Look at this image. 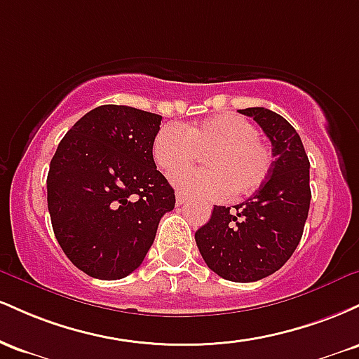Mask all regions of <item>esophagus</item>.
Returning a JSON list of instances; mask_svg holds the SVG:
<instances>
[{
    "label": "esophagus",
    "instance_id": "34e87169",
    "mask_svg": "<svg viewBox=\"0 0 359 359\" xmlns=\"http://www.w3.org/2000/svg\"><path fill=\"white\" fill-rule=\"evenodd\" d=\"M185 203H187V197L184 196V194H177V197H175V204L177 205H184Z\"/></svg>",
    "mask_w": 359,
    "mask_h": 359
}]
</instances>
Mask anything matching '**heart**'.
<instances>
[{
  "instance_id": "heart-1",
  "label": "heart",
  "mask_w": 359,
  "mask_h": 359,
  "mask_svg": "<svg viewBox=\"0 0 359 359\" xmlns=\"http://www.w3.org/2000/svg\"><path fill=\"white\" fill-rule=\"evenodd\" d=\"M156 165L172 174L203 153L208 165L172 177L179 191L197 197H243L269 179L270 148L258 138V130L246 118L222 113L184 128L165 125L154 138Z\"/></svg>"
}]
</instances>
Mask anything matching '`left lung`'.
<instances>
[{
    "label": "left lung",
    "instance_id": "1",
    "mask_svg": "<svg viewBox=\"0 0 359 359\" xmlns=\"http://www.w3.org/2000/svg\"><path fill=\"white\" fill-rule=\"evenodd\" d=\"M271 142V170L257 192L234 209L214 205L196 231L205 265L231 282H257L282 269L297 248L311 205L302 140L285 118L266 108L240 109Z\"/></svg>",
    "mask_w": 359,
    "mask_h": 359
}]
</instances>
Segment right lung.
Masks as SVG:
<instances>
[{
    "instance_id": "obj_1",
    "label": "right lung",
    "mask_w": 359,
    "mask_h": 359,
    "mask_svg": "<svg viewBox=\"0 0 359 359\" xmlns=\"http://www.w3.org/2000/svg\"><path fill=\"white\" fill-rule=\"evenodd\" d=\"M162 116L104 104L84 114L57 147L47 203L60 248L77 269L119 280L142 265L175 194L156 170Z\"/></svg>"
}]
</instances>
